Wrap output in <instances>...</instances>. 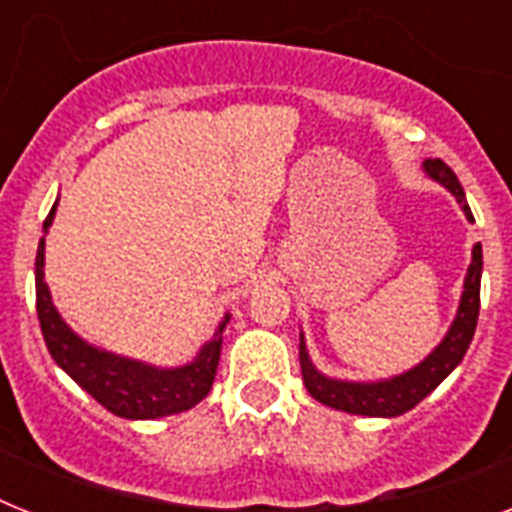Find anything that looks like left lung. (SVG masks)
Masks as SVG:
<instances>
[{
  "label": "left lung",
  "instance_id": "obj_1",
  "mask_svg": "<svg viewBox=\"0 0 512 512\" xmlns=\"http://www.w3.org/2000/svg\"><path fill=\"white\" fill-rule=\"evenodd\" d=\"M425 172L441 185H446L449 191L457 196L462 204V212L473 220V212L465 204V191H462L460 180L452 172V167H446L441 159H428L425 162ZM481 268H484V255H481V244L473 247V263L465 276V292H462L460 311L454 319L452 329L446 332L444 342L430 353L420 366H414L412 372H404L385 382H342L329 380L321 372H316V366L308 358L305 350V340L300 335V366H303V382L308 393L316 401L340 409V412L350 414H366V417H398V414L409 412L412 406H417L422 398L428 396L430 390H436L441 385L446 374L452 372L454 366L460 364L465 350H468L470 340L476 335L478 324V308H481Z\"/></svg>",
  "mask_w": 512,
  "mask_h": 512
}]
</instances>
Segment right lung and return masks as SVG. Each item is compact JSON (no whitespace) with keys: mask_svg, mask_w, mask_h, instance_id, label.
<instances>
[{"mask_svg":"<svg viewBox=\"0 0 512 512\" xmlns=\"http://www.w3.org/2000/svg\"><path fill=\"white\" fill-rule=\"evenodd\" d=\"M55 204L44 220V231L50 228L52 217H55ZM34 273L36 313H39V324H42V335L50 356L98 404L106 406L108 412L127 417V420H154V417L185 412L207 396L215 382L220 348H223V329L231 316H225L215 337L201 348V353L191 364L177 366V369H154L140 361L92 348L63 324L50 300V289L44 284V236L36 249Z\"/></svg>","mask_w":512,"mask_h":512,"instance_id":"add662e5","label":"right lung"}]
</instances>
